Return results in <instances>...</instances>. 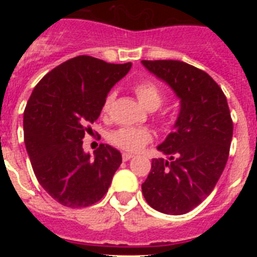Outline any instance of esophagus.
Returning <instances> with one entry per match:
<instances>
[{
	"mask_svg": "<svg viewBox=\"0 0 257 257\" xmlns=\"http://www.w3.org/2000/svg\"><path fill=\"white\" fill-rule=\"evenodd\" d=\"M133 157H134V154H131V153H126V152H123V153H122V160L123 161L131 160Z\"/></svg>",
	"mask_w": 257,
	"mask_h": 257,
	"instance_id": "obj_1",
	"label": "esophagus"
}]
</instances>
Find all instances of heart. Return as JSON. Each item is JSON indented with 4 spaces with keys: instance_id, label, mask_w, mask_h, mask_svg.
I'll use <instances>...</instances> for the list:
<instances>
[{
    "instance_id": "heart-1",
    "label": "heart",
    "mask_w": 257,
    "mask_h": 257,
    "mask_svg": "<svg viewBox=\"0 0 257 257\" xmlns=\"http://www.w3.org/2000/svg\"><path fill=\"white\" fill-rule=\"evenodd\" d=\"M134 92L136 94L140 103L149 110L160 108L165 100L162 88L152 81H143L134 86ZM114 92H109L101 104V114L106 115L110 112L112 104L114 101ZM153 140L151 130L145 127H121L113 131L109 135V142L114 147L126 152H140L144 147Z\"/></svg>"
}]
</instances>
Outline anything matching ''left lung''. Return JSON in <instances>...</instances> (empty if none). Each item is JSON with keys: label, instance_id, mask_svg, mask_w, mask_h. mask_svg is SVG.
<instances>
[{"label": "left lung", "instance_id": "obj_1", "mask_svg": "<svg viewBox=\"0 0 257 257\" xmlns=\"http://www.w3.org/2000/svg\"><path fill=\"white\" fill-rule=\"evenodd\" d=\"M180 97L175 130L158 145L169 161L153 158L142 189L154 210L189 212L210 196L225 169L233 121L226 97L205 70L179 60H142Z\"/></svg>", "mask_w": 257, "mask_h": 257}]
</instances>
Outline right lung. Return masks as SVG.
<instances>
[{
  "label": "right lung",
  "mask_w": 257,
  "mask_h": 257,
  "mask_svg": "<svg viewBox=\"0 0 257 257\" xmlns=\"http://www.w3.org/2000/svg\"><path fill=\"white\" fill-rule=\"evenodd\" d=\"M131 63L110 64L88 55L61 63L41 79L24 110V143L41 187L65 207L100 201L122 163L121 153L100 144L94 158L83 152L110 88Z\"/></svg>",
  "instance_id": "right-lung-1"
}]
</instances>
